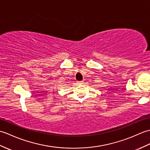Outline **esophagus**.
<instances>
[{
  "label": "esophagus",
  "instance_id": "esophagus-1",
  "mask_svg": "<svg viewBox=\"0 0 150 150\" xmlns=\"http://www.w3.org/2000/svg\"><path fill=\"white\" fill-rule=\"evenodd\" d=\"M83 82V81H77V83L78 84H82Z\"/></svg>",
  "mask_w": 150,
  "mask_h": 150
}]
</instances>
